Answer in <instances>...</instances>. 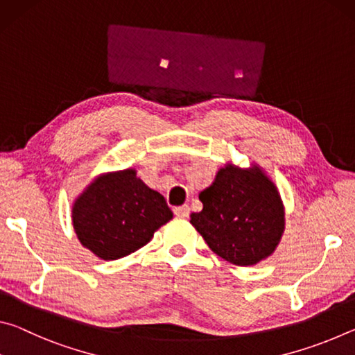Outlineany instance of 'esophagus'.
Wrapping results in <instances>:
<instances>
[{
  "mask_svg": "<svg viewBox=\"0 0 355 355\" xmlns=\"http://www.w3.org/2000/svg\"><path fill=\"white\" fill-rule=\"evenodd\" d=\"M173 213H175V216H178V218H188V216H189V207L188 205L175 207V208H173Z\"/></svg>",
  "mask_w": 355,
  "mask_h": 355,
  "instance_id": "34e87169",
  "label": "esophagus"
}]
</instances>
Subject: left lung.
Instances as JSON below:
<instances>
[{"label": "left lung", "instance_id": "8db88e82", "mask_svg": "<svg viewBox=\"0 0 355 355\" xmlns=\"http://www.w3.org/2000/svg\"><path fill=\"white\" fill-rule=\"evenodd\" d=\"M200 213L191 224L216 255L236 266H252L277 248L285 230L279 189L258 166L225 164L199 194Z\"/></svg>", "mask_w": 355, "mask_h": 355}]
</instances>
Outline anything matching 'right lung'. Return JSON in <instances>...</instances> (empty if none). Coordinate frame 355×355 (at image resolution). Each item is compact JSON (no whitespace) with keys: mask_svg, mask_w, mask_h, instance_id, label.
I'll return each instance as SVG.
<instances>
[{"mask_svg":"<svg viewBox=\"0 0 355 355\" xmlns=\"http://www.w3.org/2000/svg\"><path fill=\"white\" fill-rule=\"evenodd\" d=\"M172 218L164 197L137 178L135 169L98 175L71 207L78 239L101 260L133 254Z\"/></svg>","mask_w":355,"mask_h":355,"instance_id":"right-lung-1","label":"right lung"}]
</instances>
